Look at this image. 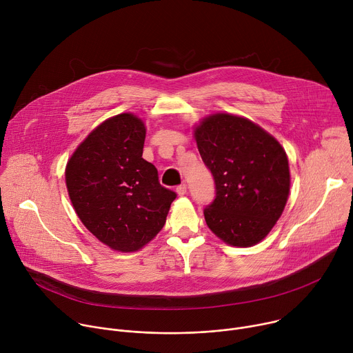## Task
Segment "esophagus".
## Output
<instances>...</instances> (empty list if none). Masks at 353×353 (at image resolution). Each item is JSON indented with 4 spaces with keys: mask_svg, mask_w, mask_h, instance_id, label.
Instances as JSON below:
<instances>
[{
    "mask_svg": "<svg viewBox=\"0 0 353 353\" xmlns=\"http://www.w3.org/2000/svg\"><path fill=\"white\" fill-rule=\"evenodd\" d=\"M176 191H177L179 195H184V194L187 192V184H184V183L180 184V185L176 188Z\"/></svg>",
    "mask_w": 353,
    "mask_h": 353,
    "instance_id": "obj_1",
    "label": "esophagus"
}]
</instances>
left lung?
I'll return each mask as SVG.
<instances>
[{"mask_svg":"<svg viewBox=\"0 0 353 353\" xmlns=\"http://www.w3.org/2000/svg\"><path fill=\"white\" fill-rule=\"evenodd\" d=\"M194 137L216 190L204 210L208 228L230 245L260 243L288 201L290 173L285 149L260 125L228 113L205 117Z\"/></svg>","mask_w":353,"mask_h":353,"instance_id":"left-lung-1","label":"left lung"}]
</instances>
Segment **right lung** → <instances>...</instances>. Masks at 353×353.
<instances>
[{"label": "right lung", "instance_id": "obj_1", "mask_svg": "<svg viewBox=\"0 0 353 353\" xmlns=\"http://www.w3.org/2000/svg\"><path fill=\"white\" fill-rule=\"evenodd\" d=\"M145 124L132 113L97 125L65 168L72 207L86 229L117 251H137L165 226L176 192L142 158Z\"/></svg>", "mask_w": 353, "mask_h": 353}]
</instances>
